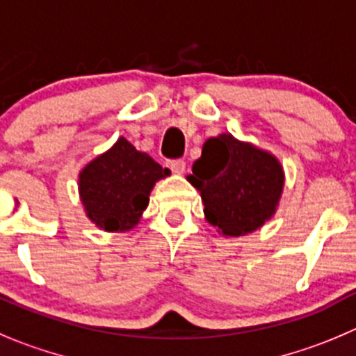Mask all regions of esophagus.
Wrapping results in <instances>:
<instances>
[{
    "instance_id": "1",
    "label": "esophagus",
    "mask_w": 356,
    "mask_h": 356,
    "mask_svg": "<svg viewBox=\"0 0 356 356\" xmlns=\"http://www.w3.org/2000/svg\"><path fill=\"white\" fill-rule=\"evenodd\" d=\"M165 165H168L172 172H176V175H184L185 168H187L185 161H168Z\"/></svg>"
}]
</instances>
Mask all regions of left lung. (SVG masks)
<instances>
[{"instance_id":"1","label":"left lung","mask_w":356,"mask_h":356,"mask_svg":"<svg viewBox=\"0 0 356 356\" xmlns=\"http://www.w3.org/2000/svg\"><path fill=\"white\" fill-rule=\"evenodd\" d=\"M187 180L201 194L209 225L223 238H239L276 215L285 171L274 154L222 133L206 141Z\"/></svg>"}]
</instances>
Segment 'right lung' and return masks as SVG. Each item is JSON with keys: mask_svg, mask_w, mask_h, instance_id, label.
I'll return each instance as SVG.
<instances>
[{"mask_svg": "<svg viewBox=\"0 0 356 356\" xmlns=\"http://www.w3.org/2000/svg\"><path fill=\"white\" fill-rule=\"evenodd\" d=\"M169 175L168 168L120 136L79 172L83 211L101 231H131L148 208L152 188Z\"/></svg>", "mask_w": 356, "mask_h": 356, "instance_id": "obj_1", "label": "right lung"}]
</instances>
